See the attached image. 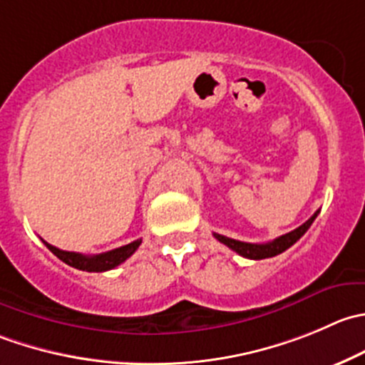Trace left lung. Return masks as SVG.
<instances>
[{
    "label": "left lung",
    "instance_id": "1",
    "mask_svg": "<svg viewBox=\"0 0 365 365\" xmlns=\"http://www.w3.org/2000/svg\"><path fill=\"white\" fill-rule=\"evenodd\" d=\"M319 210L312 215L307 222H303L299 228L292 230V232L285 233V235L278 237V239L271 240V242H265V244H251V242H242V240H235V239H230V237L225 235H219V233H214L215 239L219 242H222L225 246H228L230 250H233L235 253H239L240 257L244 258H251V260H262V258H269V257H277V255L284 253L285 250L292 246L296 240H299L303 237V233L310 228V225L314 222V219L317 217Z\"/></svg>",
    "mask_w": 365,
    "mask_h": 365
}]
</instances>
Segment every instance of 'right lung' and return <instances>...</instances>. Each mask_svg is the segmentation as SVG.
I'll use <instances>...</instances> for the list:
<instances>
[{"label":"right lung","instance_id":"obj_1","mask_svg":"<svg viewBox=\"0 0 365 365\" xmlns=\"http://www.w3.org/2000/svg\"><path fill=\"white\" fill-rule=\"evenodd\" d=\"M42 242L48 246V250L51 251L53 255L60 258L62 262H66L67 265L74 269H80V271H88V272H103L108 271V269L118 267L119 264L126 260V258L132 257L133 253L137 251V247L140 246V239L133 240V242L126 244V246L115 247V250L107 251V253H100V255H81V253H74V251H63L58 250V247L51 246L46 240Z\"/></svg>","mask_w":365,"mask_h":365}]
</instances>
